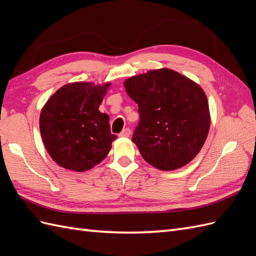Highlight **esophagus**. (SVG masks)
<instances>
[{
    "label": "esophagus",
    "instance_id": "obj_1",
    "mask_svg": "<svg viewBox=\"0 0 256 256\" xmlns=\"http://www.w3.org/2000/svg\"><path fill=\"white\" fill-rule=\"evenodd\" d=\"M130 134H131V130L129 128H125L120 134V138H128V136H130Z\"/></svg>",
    "mask_w": 256,
    "mask_h": 256
}]
</instances>
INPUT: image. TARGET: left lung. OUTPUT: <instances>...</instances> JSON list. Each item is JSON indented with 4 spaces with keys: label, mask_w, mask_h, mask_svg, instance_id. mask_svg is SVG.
<instances>
[{
    "label": "left lung",
    "mask_w": 256,
    "mask_h": 256,
    "mask_svg": "<svg viewBox=\"0 0 256 256\" xmlns=\"http://www.w3.org/2000/svg\"><path fill=\"white\" fill-rule=\"evenodd\" d=\"M124 86L138 106L140 122L132 141L144 160L162 171H173L194 159L210 127L203 88L168 68L130 76Z\"/></svg>",
    "instance_id": "1"
}]
</instances>
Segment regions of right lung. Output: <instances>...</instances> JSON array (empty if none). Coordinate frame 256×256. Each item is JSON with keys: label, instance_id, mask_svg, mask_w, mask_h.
Instances as JSON below:
<instances>
[{"label": "right lung", "instance_id": "1", "mask_svg": "<svg viewBox=\"0 0 256 256\" xmlns=\"http://www.w3.org/2000/svg\"><path fill=\"white\" fill-rule=\"evenodd\" d=\"M111 83L65 84L48 99L40 116L44 145L60 166L85 172L109 154L112 142L109 116L99 106Z\"/></svg>", "mask_w": 256, "mask_h": 256}]
</instances>
